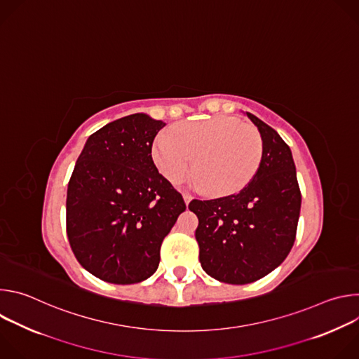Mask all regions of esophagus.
I'll use <instances>...</instances> for the list:
<instances>
[{
    "instance_id": "34e87169",
    "label": "esophagus",
    "mask_w": 359,
    "mask_h": 359,
    "mask_svg": "<svg viewBox=\"0 0 359 359\" xmlns=\"http://www.w3.org/2000/svg\"><path fill=\"white\" fill-rule=\"evenodd\" d=\"M183 198H184V203H186V204H189V203H190V200H191L193 197H191V194H189V193H183Z\"/></svg>"
}]
</instances>
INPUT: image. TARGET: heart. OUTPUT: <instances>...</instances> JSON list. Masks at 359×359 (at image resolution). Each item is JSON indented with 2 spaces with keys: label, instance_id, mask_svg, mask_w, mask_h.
<instances>
[{
  "label": "heart",
  "instance_id": "heart-1",
  "mask_svg": "<svg viewBox=\"0 0 359 359\" xmlns=\"http://www.w3.org/2000/svg\"><path fill=\"white\" fill-rule=\"evenodd\" d=\"M263 139L254 128L231 116L177 125L172 135L161 133L151 146V159L172 183H180L193 169L194 183L217 196L243 190L257 175Z\"/></svg>",
  "mask_w": 359,
  "mask_h": 359
}]
</instances>
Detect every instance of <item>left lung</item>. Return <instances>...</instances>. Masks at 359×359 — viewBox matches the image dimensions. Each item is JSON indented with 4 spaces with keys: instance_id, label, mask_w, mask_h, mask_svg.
<instances>
[{
    "instance_id": "8db88e82",
    "label": "left lung",
    "mask_w": 359,
    "mask_h": 359,
    "mask_svg": "<svg viewBox=\"0 0 359 359\" xmlns=\"http://www.w3.org/2000/svg\"><path fill=\"white\" fill-rule=\"evenodd\" d=\"M263 139L257 175L238 193L191 200L198 219L196 240L201 269L227 284L257 281L288 255L297 234L301 191L291 150L267 123L247 112Z\"/></svg>"
}]
</instances>
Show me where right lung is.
<instances>
[{
	"label": "right lung",
	"instance_id": "1",
	"mask_svg": "<svg viewBox=\"0 0 359 359\" xmlns=\"http://www.w3.org/2000/svg\"><path fill=\"white\" fill-rule=\"evenodd\" d=\"M166 123L135 114L92 133L67 191V234L79 264L112 284L158 270L161 245L186 210L182 194L151 161Z\"/></svg>",
	"mask_w": 359,
	"mask_h": 359
}]
</instances>
